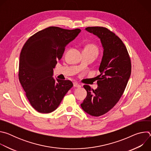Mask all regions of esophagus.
<instances>
[{"instance_id": "esophagus-1", "label": "esophagus", "mask_w": 151, "mask_h": 151, "mask_svg": "<svg viewBox=\"0 0 151 151\" xmlns=\"http://www.w3.org/2000/svg\"><path fill=\"white\" fill-rule=\"evenodd\" d=\"M73 86L75 87H77V88H80L81 87V85H79L77 82H73Z\"/></svg>"}]
</instances>
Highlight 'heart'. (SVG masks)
<instances>
[{"label":"heart","mask_w":151,"mask_h":151,"mask_svg":"<svg viewBox=\"0 0 151 151\" xmlns=\"http://www.w3.org/2000/svg\"><path fill=\"white\" fill-rule=\"evenodd\" d=\"M83 51H88V52H91L94 54H95L96 55H97L98 52H99V50L97 47L93 44H90L86 45L83 50Z\"/></svg>","instance_id":"obj_1"}]
</instances>
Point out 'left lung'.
I'll return each mask as SVG.
<instances>
[{"mask_svg": "<svg viewBox=\"0 0 151 151\" xmlns=\"http://www.w3.org/2000/svg\"><path fill=\"white\" fill-rule=\"evenodd\" d=\"M85 30L100 39L103 55L100 75L97 76L98 88L94 90L83 85L87 95L81 106L86 113L99 116L113 108L123 94L131 75V60L122 41L109 29L88 27Z\"/></svg>", "mask_w": 151, "mask_h": 151, "instance_id": "left-lung-1", "label": "left lung"}]
</instances>
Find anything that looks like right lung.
Returning <instances> with one entry per match:
<instances>
[{
	"mask_svg": "<svg viewBox=\"0 0 151 151\" xmlns=\"http://www.w3.org/2000/svg\"><path fill=\"white\" fill-rule=\"evenodd\" d=\"M81 32L79 29L49 27L32 36L21 50L18 78L30 104L37 112L55 111L73 87L69 80L55 81L53 69L66 46Z\"/></svg>",
	"mask_w": 151,
	"mask_h": 151,
	"instance_id": "obj_1",
	"label": "right lung"
}]
</instances>
